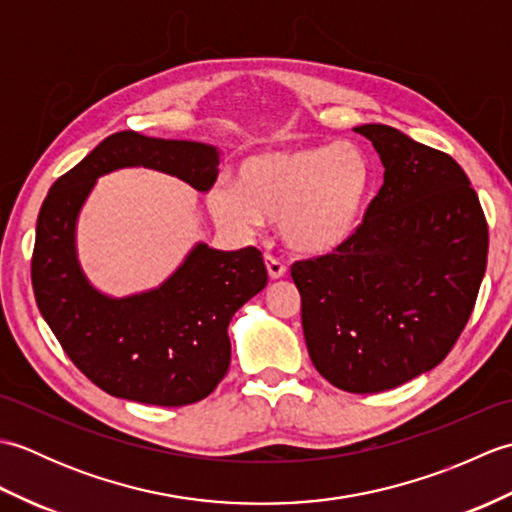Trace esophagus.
Masks as SVG:
<instances>
[{"mask_svg":"<svg viewBox=\"0 0 512 512\" xmlns=\"http://www.w3.org/2000/svg\"><path fill=\"white\" fill-rule=\"evenodd\" d=\"M264 264H266V270H268V277H270V279L286 277V266L281 264L279 259H275L273 255H266V257H264Z\"/></svg>","mask_w":512,"mask_h":512,"instance_id":"1","label":"esophagus"}]
</instances>
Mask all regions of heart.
<instances>
[{"mask_svg":"<svg viewBox=\"0 0 512 512\" xmlns=\"http://www.w3.org/2000/svg\"><path fill=\"white\" fill-rule=\"evenodd\" d=\"M372 193L374 167L361 147L292 145L248 156L237 169V184L215 182L206 206L235 235L277 220L290 250L325 255L354 237Z\"/></svg>","mask_w":512,"mask_h":512,"instance_id":"obj_1","label":"heart"}]
</instances>
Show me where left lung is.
<instances>
[{
    "mask_svg": "<svg viewBox=\"0 0 512 512\" xmlns=\"http://www.w3.org/2000/svg\"><path fill=\"white\" fill-rule=\"evenodd\" d=\"M372 140L385 182L350 242L290 268L317 372L343 391L394 389L444 361L486 273V217L462 167L389 125Z\"/></svg>",
    "mask_w": 512,
    "mask_h": 512,
    "instance_id": "1",
    "label": "left lung"
}]
</instances>
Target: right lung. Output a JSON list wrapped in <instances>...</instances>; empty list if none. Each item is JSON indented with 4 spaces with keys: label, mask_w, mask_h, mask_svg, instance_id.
Instances as JSON below:
<instances>
[{
    "label": "right lung",
    "mask_w": 512,
    "mask_h": 512,
    "mask_svg": "<svg viewBox=\"0 0 512 512\" xmlns=\"http://www.w3.org/2000/svg\"><path fill=\"white\" fill-rule=\"evenodd\" d=\"M220 149L195 140L118 132L50 187L37 217L32 288L41 317L70 361L110 396L158 407L206 398L231 365L228 323L262 292V253L198 242L158 288L129 297L96 290L76 257V220L96 180L127 167L156 169L209 191Z\"/></svg>",
    "instance_id": "obj_1"
}]
</instances>
